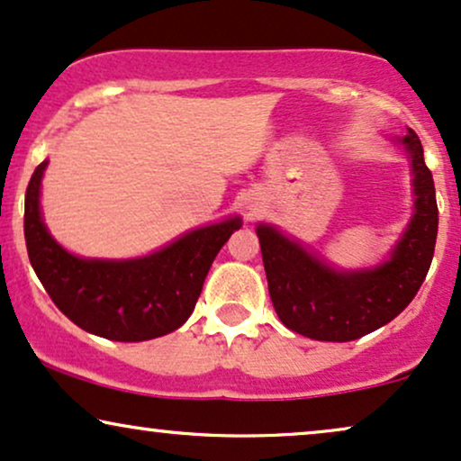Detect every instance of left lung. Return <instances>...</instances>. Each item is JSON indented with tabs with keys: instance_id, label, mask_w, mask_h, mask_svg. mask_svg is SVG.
Segmentation results:
<instances>
[{
	"instance_id": "obj_1",
	"label": "left lung",
	"mask_w": 461,
	"mask_h": 461,
	"mask_svg": "<svg viewBox=\"0 0 461 461\" xmlns=\"http://www.w3.org/2000/svg\"><path fill=\"white\" fill-rule=\"evenodd\" d=\"M395 140L411 162L414 207L380 265L338 269L276 226H257L271 301L291 331L321 342H350L393 321L421 288L434 258L438 204L419 136L408 130Z\"/></svg>"
}]
</instances>
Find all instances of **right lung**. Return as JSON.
<instances>
[{
  "mask_svg": "<svg viewBox=\"0 0 461 461\" xmlns=\"http://www.w3.org/2000/svg\"><path fill=\"white\" fill-rule=\"evenodd\" d=\"M49 160L38 164L25 192L30 263L53 303L74 325L115 342H145L190 318L213 258L241 229L240 215L201 226L139 258H83L53 240L40 212Z\"/></svg>",
  "mask_w": 461,
  "mask_h": 461,
  "instance_id": "obj_1",
  "label": "right lung"
}]
</instances>
